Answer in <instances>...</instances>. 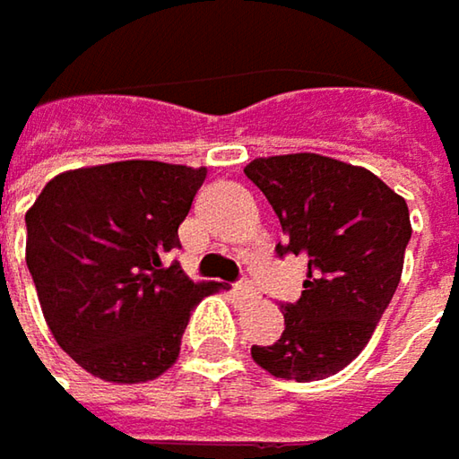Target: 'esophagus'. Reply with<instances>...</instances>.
<instances>
[{"mask_svg":"<svg viewBox=\"0 0 459 459\" xmlns=\"http://www.w3.org/2000/svg\"><path fill=\"white\" fill-rule=\"evenodd\" d=\"M235 292L243 298V300H253L255 295H258V290H255V284H253V279H240L238 284H235Z\"/></svg>","mask_w":459,"mask_h":459,"instance_id":"esophagus-1","label":"esophagus"}]
</instances>
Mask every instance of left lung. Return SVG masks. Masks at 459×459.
Masks as SVG:
<instances>
[{"mask_svg": "<svg viewBox=\"0 0 459 459\" xmlns=\"http://www.w3.org/2000/svg\"><path fill=\"white\" fill-rule=\"evenodd\" d=\"M247 180L279 216V255L308 264L303 295L284 303V332L253 344V360L277 378L318 381L342 371L386 311L410 243L408 204L363 167L321 153L253 159Z\"/></svg>", "mask_w": 459, "mask_h": 459, "instance_id": "obj_1", "label": "left lung"}]
</instances>
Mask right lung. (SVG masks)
<instances>
[{
	"label": "right lung",
	"instance_id": "add662e5",
	"mask_svg": "<svg viewBox=\"0 0 459 459\" xmlns=\"http://www.w3.org/2000/svg\"><path fill=\"white\" fill-rule=\"evenodd\" d=\"M206 167L112 161L47 182L25 213V261L56 344L88 374L141 384L180 355L190 311L216 292L169 264Z\"/></svg>",
	"mask_w": 459,
	"mask_h": 459
}]
</instances>
